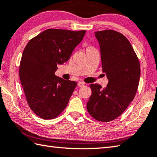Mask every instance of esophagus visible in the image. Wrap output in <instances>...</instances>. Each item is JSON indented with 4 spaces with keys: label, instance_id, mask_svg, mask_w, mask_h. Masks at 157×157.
I'll return each mask as SVG.
<instances>
[{
    "label": "esophagus",
    "instance_id": "esophagus-1",
    "mask_svg": "<svg viewBox=\"0 0 157 157\" xmlns=\"http://www.w3.org/2000/svg\"><path fill=\"white\" fill-rule=\"evenodd\" d=\"M85 85V83L83 82H81V81H79L78 82V87H82V86H84Z\"/></svg>",
    "mask_w": 157,
    "mask_h": 157
}]
</instances>
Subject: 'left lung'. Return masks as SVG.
<instances>
[{
    "mask_svg": "<svg viewBox=\"0 0 157 157\" xmlns=\"http://www.w3.org/2000/svg\"><path fill=\"white\" fill-rule=\"evenodd\" d=\"M99 43L102 68L109 82L102 88L91 84V95L87 109L96 120L110 122L128 107L137 92L140 79V64L131 43L113 30L95 32Z\"/></svg>",
    "mask_w": 157,
    "mask_h": 157,
    "instance_id": "obj_1",
    "label": "left lung"
}]
</instances>
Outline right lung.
Here are the masks:
<instances>
[{"label": "right lung", "mask_w": 157, "mask_h": 157, "mask_svg": "<svg viewBox=\"0 0 157 157\" xmlns=\"http://www.w3.org/2000/svg\"><path fill=\"white\" fill-rule=\"evenodd\" d=\"M86 31L49 29L29 41L20 64V78L27 102L38 116L50 120L66 107L76 86L55 75L57 65L68 61Z\"/></svg>", "instance_id": "add662e5"}]
</instances>
